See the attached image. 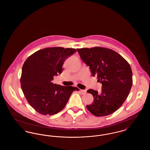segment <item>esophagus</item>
<instances>
[{
	"instance_id": "34e87169",
	"label": "esophagus",
	"mask_w": 150,
	"mask_h": 150,
	"mask_svg": "<svg viewBox=\"0 0 150 150\" xmlns=\"http://www.w3.org/2000/svg\"><path fill=\"white\" fill-rule=\"evenodd\" d=\"M80 92L82 94H85L86 93V90H80Z\"/></svg>"
}]
</instances>
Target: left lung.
Listing matches in <instances>:
<instances>
[{
    "label": "left lung",
    "instance_id": "8db88e82",
    "mask_svg": "<svg viewBox=\"0 0 150 150\" xmlns=\"http://www.w3.org/2000/svg\"><path fill=\"white\" fill-rule=\"evenodd\" d=\"M81 60L89 66L92 75L102 84L101 93L93 89L94 101L86 105L96 116L114 113L127 99L131 89L132 71L128 62L115 51L102 47L77 49Z\"/></svg>",
    "mask_w": 150,
    "mask_h": 150
}]
</instances>
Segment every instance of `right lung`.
I'll return each instance as SVG.
<instances>
[{"instance_id":"right-lung-1","label":"right lung","mask_w":150,"mask_h":150,"mask_svg":"<svg viewBox=\"0 0 150 150\" xmlns=\"http://www.w3.org/2000/svg\"><path fill=\"white\" fill-rule=\"evenodd\" d=\"M76 50L62 47L38 50L25 61L22 66L21 86L30 106L41 114H57L66 106L74 91L71 86L54 84L53 76L61 74L66 59Z\"/></svg>"}]
</instances>
